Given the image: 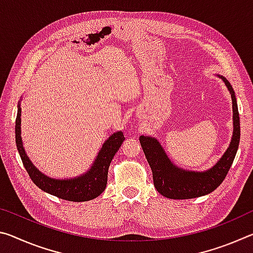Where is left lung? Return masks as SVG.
Returning <instances> with one entry per match:
<instances>
[{
  "mask_svg": "<svg viewBox=\"0 0 253 253\" xmlns=\"http://www.w3.org/2000/svg\"><path fill=\"white\" fill-rule=\"evenodd\" d=\"M231 92L233 104V136L229 148L226 149L221 160L211 169L205 172H186L175 168L170 163L160 143L153 137L140 136L145 156L153 172V181L156 190L169 199L185 200L199 198L212 191L224 181L229 169L234 161L240 142V118L237 99H235L232 85L223 77H221Z\"/></svg>",
  "mask_w": 253,
  "mask_h": 253,
  "instance_id": "left-lung-1",
  "label": "left lung"
}]
</instances>
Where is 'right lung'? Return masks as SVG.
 Segmentation results:
<instances>
[{"label": "right lung", "mask_w": 253, "mask_h": 253, "mask_svg": "<svg viewBox=\"0 0 253 253\" xmlns=\"http://www.w3.org/2000/svg\"><path fill=\"white\" fill-rule=\"evenodd\" d=\"M18 115L15 119V143L20 154L21 160L25 169L36 185L42 191L57 196L59 199L72 201V202H84L99 196L105 191L108 177V169L110 162L113 161L115 154L121 148L125 140L122 131L111 135L105 144L102 145L100 152L98 153L93 166L88 173L83 176L70 179H52L40 173L30 162L24 152L21 139V108L18 106Z\"/></svg>", "instance_id": "1"}]
</instances>
